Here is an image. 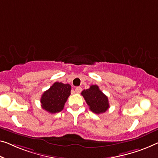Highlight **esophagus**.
Masks as SVG:
<instances>
[{"label": "esophagus", "instance_id": "1", "mask_svg": "<svg viewBox=\"0 0 158 158\" xmlns=\"http://www.w3.org/2000/svg\"><path fill=\"white\" fill-rule=\"evenodd\" d=\"M81 91H82V89H81V87H80V86H77V88L75 89V91H76L77 93H80Z\"/></svg>", "mask_w": 158, "mask_h": 158}]
</instances>
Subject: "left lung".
<instances>
[{"label":"left lung","instance_id":"left-lung-1","mask_svg":"<svg viewBox=\"0 0 158 158\" xmlns=\"http://www.w3.org/2000/svg\"><path fill=\"white\" fill-rule=\"evenodd\" d=\"M81 95L91 111L96 114H103L109 108V99L97 85H91L88 89L82 91Z\"/></svg>","mask_w":158,"mask_h":158}]
</instances>
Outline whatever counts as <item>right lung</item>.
Instances as JSON below:
<instances>
[{"label": "right lung", "mask_w": 158, "mask_h": 158, "mask_svg": "<svg viewBox=\"0 0 158 158\" xmlns=\"http://www.w3.org/2000/svg\"><path fill=\"white\" fill-rule=\"evenodd\" d=\"M71 94V86L69 84L55 82L41 96V106L50 114L60 112L64 109V103Z\"/></svg>", "instance_id": "1"}]
</instances>
